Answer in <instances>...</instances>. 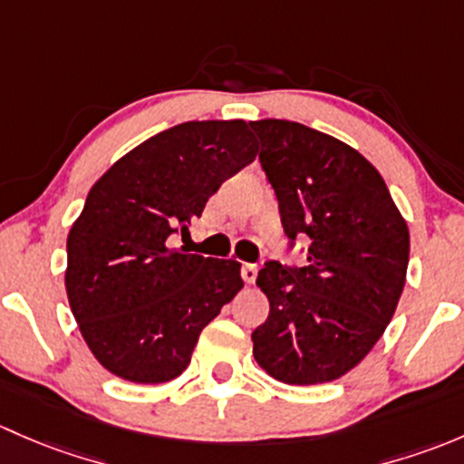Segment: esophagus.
Masks as SVG:
<instances>
[{"label": "esophagus", "instance_id": "esophagus-1", "mask_svg": "<svg viewBox=\"0 0 464 464\" xmlns=\"http://www.w3.org/2000/svg\"><path fill=\"white\" fill-rule=\"evenodd\" d=\"M256 272H259V267H256L255 264H243V267H241L243 281H246V284H255Z\"/></svg>", "mask_w": 464, "mask_h": 464}]
</instances>
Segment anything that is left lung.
<instances>
[{"label":"left lung","instance_id":"left-lung-1","mask_svg":"<svg viewBox=\"0 0 464 464\" xmlns=\"http://www.w3.org/2000/svg\"><path fill=\"white\" fill-rule=\"evenodd\" d=\"M261 167L290 246L308 237V266L267 261L256 285L270 314L252 353L285 384L346 375L389 326L409 266V227L380 171L357 150L290 121H255Z\"/></svg>","mask_w":464,"mask_h":464}]
</instances>
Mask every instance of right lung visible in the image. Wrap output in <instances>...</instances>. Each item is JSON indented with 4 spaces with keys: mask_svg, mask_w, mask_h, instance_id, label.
<instances>
[{
    "mask_svg": "<svg viewBox=\"0 0 464 464\" xmlns=\"http://www.w3.org/2000/svg\"><path fill=\"white\" fill-rule=\"evenodd\" d=\"M246 121H192L156 133L91 188L66 238L71 313L95 360L136 384L179 377L200 331L243 288L234 259L188 255V232L223 180L256 159Z\"/></svg>",
    "mask_w": 464,
    "mask_h": 464,
    "instance_id": "add662e5",
    "label": "right lung"
}]
</instances>
